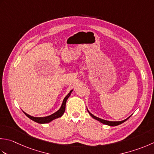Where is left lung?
Returning a JSON list of instances; mask_svg holds the SVG:
<instances>
[{"label":"left lung","mask_w":154,"mask_h":154,"mask_svg":"<svg viewBox=\"0 0 154 154\" xmlns=\"http://www.w3.org/2000/svg\"><path fill=\"white\" fill-rule=\"evenodd\" d=\"M87 111H88V109H87ZM88 112H89V115L91 116L93 119L97 120V121L100 122L102 123H103V124L109 125V126H116V125H119V124H122V123L125 122L126 121V120H128V119L129 118V117H130V116H129V117H128V118L125 119H124V120H123V121H121V122H110V121H107V120L102 119H101V118H99V117H97L93 116V114L90 113L89 111H88Z\"/></svg>","instance_id":"1"}]
</instances>
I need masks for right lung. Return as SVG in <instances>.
Here are the masks:
<instances>
[{"label": "right lung", "instance_id": "obj_1", "mask_svg": "<svg viewBox=\"0 0 154 154\" xmlns=\"http://www.w3.org/2000/svg\"><path fill=\"white\" fill-rule=\"evenodd\" d=\"M73 91V90H71V91L68 93V95L66 96V97L63 99V101L62 103V105L61 107H60V109L56 111L55 113H53L52 115L49 116H47V117H32L29 114L26 113L25 112H24V113L25 114V115L29 117V119H31L32 121H34L35 122H37L38 123H49L51 121H53V119H55L57 118H59V117H61L63 113L65 112V105H66V102H67V99L69 97V96L71 95V92Z\"/></svg>", "mask_w": 154, "mask_h": 154}]
</instances>
